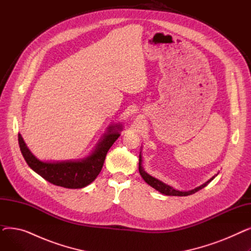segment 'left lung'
I'll return each mask as SVG.
<instances>
[{
  "instance_id": "left-lung-1",
  "label": "left lung",
  "mask_w": 251,
  "mask_h": 251,
  "mask_svg": "<svg viewBox=\"0 0 251 251\" xmlns=\"http://www.w3.org/2000/svg\"><path fill=\"white\" fill-rule=\"evenodd\" d=\"M138 169H139V173H140L141 177L143 178L144 181H146L149 184V185H151L152 188H154L155 190H157V191L165 194V195H171V196H187V195L193 194V193L197 192L199 190L202 189L203 187H205L207 184L215 178V176H214L213 178H210L208 181L203 183L202 185L196 187V188H194L192 190H189V191H179V190H177V189H175L173 187L167 185L166 183L160 181L159 179H156V178L151 176L150 174H148L146 171L143 170V168L141 166V155L140 154H139V166H138Z\"/></svg>"
}]
</instances>
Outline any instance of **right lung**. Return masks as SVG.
I'll use <instances>...</instances> for the list:
<instances>
[{
  "label": "right lung",
  "instance_id": "1",
  "mask_svg": "<svg viewBox=\"0 0 251 251\" xmlns=\"http://www.w3.org/2000/svg\"><path fill=\"white\" fill-rule=\"evenodd\" d=\"M105 133L90 155L80 161H63V162H43L31 153L26 147L21 136L18 134V142L21 153L27 165L44 179L54 185L64 188L77 189L87 186L94 181L103 166L110 148L120 136L121 125L110 126Z\"/></svg>",
  "mask_w": 251,
  "mask_h": 251
}]
</instances>
